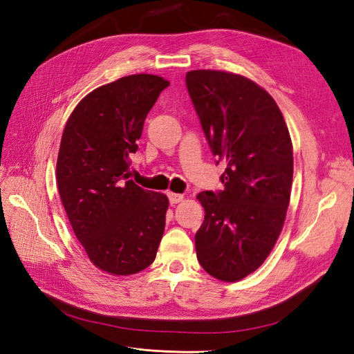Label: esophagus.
<instances>
[{
    "label": "esophagus",
    "instance_id": "esophagus-1",
    "mask_svg": "<svg viewBox=\"0 0 354 354\" xmlns=\"http://www.w3.org/2000/svg\"><path fill=\"white\" fill-rule=\"evenodd\" d=\"M167 197H169L170 204H178V203H180L182 200H184V195H182V194H175V192H169Z\"/></svg>",
    "mask_w": 354,
    "mask_h": 354
}]
</instances>
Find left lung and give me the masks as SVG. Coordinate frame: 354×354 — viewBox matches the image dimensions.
I'll return each mask as SVG.
<instances>
[{
	"label": "left lung",
	"mask_w": 354,
	"mask_h": 354,
	"mask_svg": "<svg viewBox=\"0 0 354 354\" xmlns=\"http://www.w3.org/2000/svg\"><path fill=\"white\" fill-rule=\"evenodd\" d=\"M187 88L225 188L203 191L205 217L195 233L201 267L223 281L254 272L284 225L293 179V149L277 103L250 78L213 70L189 71Z\"/></svg>",
	"instance_id": "8db88e82"
}]
</instances>
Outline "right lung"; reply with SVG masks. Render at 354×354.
<instances>
[{
	"mask_svg": "<svg viewBox=\"0 0 354 354\" xmlns=\"http://www.w3.org/2000/svg\"><path fill=\"white\" fill-rule=\"evenodd\" d=\"M167 86L151 74L102 86L77 104L62 133L57 162L62 205L91 263L113 276L147 268L165 232L166 195L128 178L144 120Z\"/></svg>",
	"mask_w": 354,
	"mask_h": 354,
	"instance_id": "right-lung-1",
	"label": "right lung"
}]
</instances>
